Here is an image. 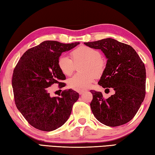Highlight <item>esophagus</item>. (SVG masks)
Returning a JSON list of instances; mask_svg holds the SVG:
<instances>
[{
	"label": "esophagus",
	"instance_id": "34e87169",
	"mask_svg": "<svg viewBox=\"0 0 155 155\" xmlns=\"http://www.w3.org/2000/svg\"><path fill=\"white\" fill-rule=\"evenodd\" d=\"M86 91V90H78V94H80V95H81V94H84Z\"/></svg>",
	"mask_w": 155,
	"mask_h": 155
}]
</instances>
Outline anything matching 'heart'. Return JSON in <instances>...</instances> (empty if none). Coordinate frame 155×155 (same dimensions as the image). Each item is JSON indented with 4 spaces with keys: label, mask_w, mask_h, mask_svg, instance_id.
Listing matches in <instances>:
<instances>
[{
    "label": "heart",
    "mask_w": 155,
    "mask_h": 155,
    "mask_svg": "<svg viewBox=\"0 0 155 155\" xmlns=\"http://www.w3.org/2000/svg\"><path fill=\"white\" fill-rule=\"evenodd\" d=\"M72 60L66 54L60 55L57 65L65 76H70L74 72L76 65L83 63L81 71L68 80V85L74 90H80L89 88L96 78V75L103 74L105 68V61L96 49L87 46H81L71 52Z\"/></svg>",
    "instance_id": "heart-1"
}]
</instances>
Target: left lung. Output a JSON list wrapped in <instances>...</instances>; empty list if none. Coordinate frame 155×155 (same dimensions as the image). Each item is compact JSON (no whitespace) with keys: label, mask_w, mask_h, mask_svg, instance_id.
<instances>
[{"label":"left lung","mask_w":155,"mask_h":155,"mask_svg":"<svg viewBox=\"0 0 155 155\" xmlns=\"http://www.w3.org/2000/svg\"><path fill=\"white\" fill-rule=\"evenodd\" d=\"M100 49L107 59L106 67L98 82L106 90L112 87L115 94L104 99L101 91L91 90V109L100 122L114 127L133 118L146 94V68L140 56L130 46L114 40L84 43Z\"/></svg>","instance_id":"1"}]
</instances>
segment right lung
I'll return each instance as SVG.
<instances>
[{"label":"right lung","mask_w":155,"mask_h":155,"mask_svg":"<svg viewBox=\"0 0 155 155\" xmlns=\"http://www.w3.org/2000/svg\"><path fill=\"white\" fill-rule=\"evenodd\" d=\"M79 44L44 41L26 51L15 68L12 87L15 105L37 129L55 130L64 124L71 114L78 93L70 89L63 91L60 97H51L48 88L54 83L60 88L65 85L63 83L65 76L59 70L57 60L62 52Z\"/></svg>","instance_id":"obj_1"}]
</instances>
